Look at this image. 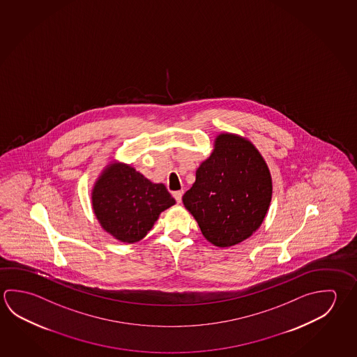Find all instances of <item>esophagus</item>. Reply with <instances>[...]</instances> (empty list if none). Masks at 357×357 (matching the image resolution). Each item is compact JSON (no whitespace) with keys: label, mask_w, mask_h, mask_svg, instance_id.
<instances>
[{"label":"esophagus","mask_w":357,"mask_h":357,"mask_svg":"<svg viewBox=\"0 0 357 357\" xmlns=\"http://www.w3.org/2000/svg\"><path fill=\"white\" fill-rule=\"evenodd\" d=\"M173 197L176 198L178 203H181V197H183V190H176V192H173Z\"/></svg>","instance_id":"34e87169"}]
</instances>
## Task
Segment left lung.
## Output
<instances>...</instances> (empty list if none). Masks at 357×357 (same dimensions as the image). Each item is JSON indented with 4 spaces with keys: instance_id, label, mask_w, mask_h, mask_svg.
I'll return each instance as SVG.
<instances>
[{
    "instance_id": "1",
    "label": "left lung",
    "mask_w": 357,
    "mask_h": 357,
    "mask_svg": "<svg viewBox=\"0 0 357 357\" xmlns=\"http://www.w3.org/2000/svg\"><path fill=\"white\" fill-rule=\"evenodd\" d=\"M272 199L268 165L248 139L222 132L212 154L195 172L183 204L208 242L225 248L261 227Z\"/></svg>"
}]
</instances>
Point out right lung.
<instances>
[{
    "label": "right lung",
    "instance_id": "add662e5",
    "mask_svg": "<svg viewBox=\"0 0 357 357\" xmlns=\"http://www.w3.org/2000/svg\"><path fill=\"white\" fill-rule=\"evenodd\" d=\"M91 203L104 231L120 242L135 243L176 199L164 184L146 179L132 165L110 162L95 181Z\"/></svg>",
    "mask_w": 357,
    "mask_h": 357
}]
</instances>
